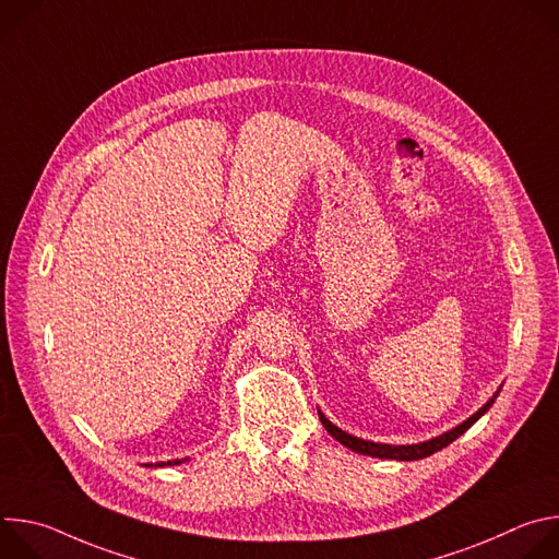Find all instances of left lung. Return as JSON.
Instances as JSON below:
<instances>
[{
  "label": "left lung",
  "instance_id": "obj_1",
  "mask_svg": "<svg viewBox=\"0 0 559 559\" xmlns=\"http://www.w3.org/2000/svg\"><path fill=\"white\" fill-rule=\"evenodd\" d=\"M500 389L489 397V403L485 407L477 409L473 416H468L464 423H460L457 427L431 438V440H425V442H418V444H384V442H371V440H362V438H356L343 429H338L332 420H328V416L318 409V416H321V423L323 427L330 431L332 438H336L343 447L360 453V455H371V457H382V460H397V462H412V460H423V457H429L433 455L436 451L444 449L447 444H451L455 438H460L473 423L480 420L489 409L491 405L496 403Z\"/></svg>",
  "mask_w": 559,
  "mask_h": 559
}]
</instances>
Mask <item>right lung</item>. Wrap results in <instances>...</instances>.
Segmentation results:
<instances>
[{
    "label": "right lung",
    "mask_w": 559,
    "mask_h": 559,
    "mask_svg": "<svg viewBox=\"0 0 559 559\" xmlns=\"http://www.w3.org/2000/svg\"><path fill=\"white\" fill-rule=\"evenodd\" d=\"M186 460H190V457H177V460H168V462H150V464H145V466H177V464H183Z\"/></svg>",
    "instance_id": "obj_1"
}]
</instances>
